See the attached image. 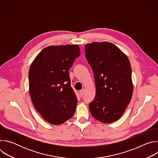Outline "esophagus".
I'll return each mask as SVG.
<instances>
[{"label":"esophagus","instance_id":"esophagus-1","mask_svg":"<svg viewBox=\"0 0 158 158\" xmlns=\"http://www.w3.org/2000/svg\"><path fill=\"white\" fill-rule=\"evenodd\" d=\"M84 92H85V89H84L81 90V91H79V94H80V96H82L83 94H84Z\"/></svg>","mask_w":158,"mask_h":158}]
</instances>
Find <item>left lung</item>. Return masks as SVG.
<instances>
[{"instance_id": "left-lung-1", "label": "left lung", "mask_w": 158, "mask_h": 158, "mask_svg": "<svg viewBox=\"0 0 158 158\" xmlns=\"http://www.w3.org/2000/svg\"><path fill=\"white\" fill-rule=\"evenodd\" d=\"M85 57L93 71L96 96L89 103L92 116L103 123L118 120L132 95L129 59L114 44L93 42L85 46Z\"/></svg>"}]
</instances>
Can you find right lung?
<instances>
[{
  "label": "right lung",
  "instance_id": "right-lung-1",
  "mask_svg": "<svg viewBox=\"0 0 158 158\" xmlns=\"http://www.w3.org/2000/svg\"><path fill=\"white\" fill-rule=\"evenodd\" d=\"M79 56L77 45L51 46L42 50L31 65V98L36 110L50 124H61L76 111L77 99L69 70Z\"/></svg>",
  "mask_w": 158,
  "mask_h": 158
}]
</instances>
